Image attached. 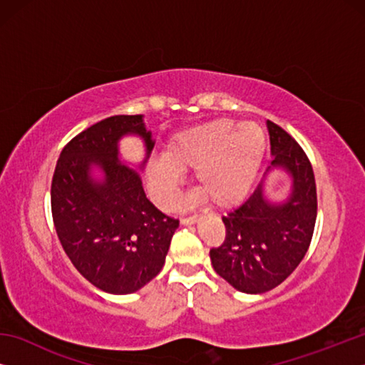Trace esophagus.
Masks as SVG:
<instances>
[{"label":"esophagus","instance_id":"34e87169","mask_svg":"<svg viewBox=\"0 0 365 365\" xmlns=\"http://www.w3.org/2000/svg\"><path fill=\"white\" fill-rule=\"evenodd\" d=\"M197 220V214H191V215H183V217H180V222L183 225H188V224H195V222Z\"/></svg>","mask_w":365,"mask_h":365}]
</instances>
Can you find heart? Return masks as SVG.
Wrapping results in <instances>:
<instances>
[{"mask_svg": "<svg viewBox=\"0 0 365 365\" xmlns=\"http://www.w3.org/2000/svg\"><path fill=\"white\" fill-rule=\"evenodd\" d=\"M265 150V135L256 122L235 127L227 117L175 135L163 160L148 169V182L159 206L174 205L182 174L195 170L197 193L215 207H232L248 193Z\"/></svg>", "mask_w": 365, "mask_h": 365, "instance_id": "b5f03b06", "label": "heart"}]
</instances>
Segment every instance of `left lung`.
Masks as SVG:
<instances>
[{
	"label": "left lung",
	"instance_id": "8db88e82",
	"mask_svg": "<svg viewBox=\"0 0 365 365\" xmlns=\"http://www.w3.org/2000/svg\"><path fill=\"white\" fill-rule=\"evenodd\" d=\"M272 165L293 177V193L285 205H270L262 185L242 206L222 217L225 240L211 248L212 267L243 293H265L279 287L298 267L311 245L317 217L314 170L304 150L292 135L267 120Z\"/></svg>",
	"mask_w": 365,
	"mask_h": 365
}]
</instances>
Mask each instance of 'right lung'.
Returning a JSON list of instances; mask_svg holds the SVG:
<instances>
[{"label":"right lung","mask_w":365,"mask_h":365,"mask_svg":"<svg viewBox=\"0 0 365 365\" xmlns=\"http://www.w3.org/2000/svg\"><path fill=\"white\" fill-rule=\"evenodd\" d=\"M137 133L153 150L141 115H113L85 128L67 143L51 182V212L59 242L91 285L128 294L156 277L178 220L148 200L140 175L117 159V141ZM100 165L105 182L91 180Z\"/></svg>","instance_id":"obj_1"}]
</instances>
